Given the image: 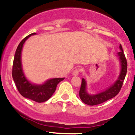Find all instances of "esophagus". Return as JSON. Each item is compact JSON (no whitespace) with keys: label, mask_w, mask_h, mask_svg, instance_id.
I'll return each mask as SVG.
<instances>
[{"label":"esophagus","mask_w":135,"mask_h":135,"mask_svg":"<svg viewBox=\"0 0 135 135\" xmlns=\"http://www.w3.org/2000/svg\"><path fill=\"white\" fill-rule=\"evenodd\" d=\"M80 71H81V70H80V69H79V68H77V69H76L75 70H74V71H73V75H74V76H77V75H78V74H80Z\"/></svg>","instance_id":"esophagus-1"}]
</instances>
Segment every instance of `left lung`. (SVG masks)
<instances>
[{"mask_svg": "<svg viewBox=\"0 0 135 135\" xmlns=\"http://www.w3.org/2000/svg\"><path fill=\"white\" fill-rule=\"evenodd\" d=\"M119 48H120L121 51L118 53V55L119 57V61H120L121 66H122L121 69H121V73L118 80L111 87H110L104 91L98 93L97 95H89L87 93L86 82H85V80L83 78L81 80L80 92H79V95H80V99L82 100L83 103L90 106L101 104V103L115 97L120 91L127 74V62L126 57L123 53L122 45L119 46Z\"/></svg>", "mask_w": 135, "mask_h": 135, "instance_id": "8db88e82", "label": "left lung"}]
</instances>
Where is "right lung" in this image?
<instances>
[{"label": "right lung", "instance_id": "add662e5", "mask_svg": "<svg viewBox=\"0 0 135 135\" xmlns=\"http://www.w3.org/2000/svg\"><path fill=\"white\" fill-rule=\"evenodd\" d=\"M33 35H36V33H32L26 36L17 46L12 66V77L17 90L23 97L37 103H43L52 96L56 89L57 84L65 78L50 79L42 85H35L27 80L22 70L21 54L23 46L26 40Z\"/></svg>", "mask_w": 135, "mask_h": 135}]
</instances>
